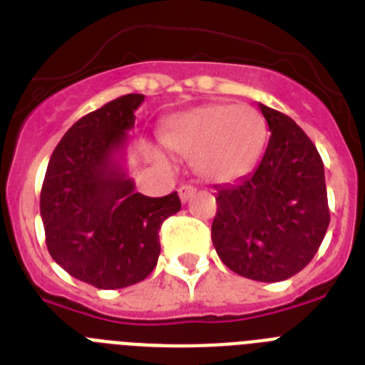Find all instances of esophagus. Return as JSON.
<instances>
[{"mask_svg": "<svg viewBox=\"0 0 365 365\" xmlns=\"http://www.w3.org/2000/svg\"><path fill=\"white\" fill-rule=\"evenodd\" d=\"M195 192H197V189L192 187V185H182L180 187V198H182V202H187L195 197Z\"/></svg>", "mask_w": 365, "mask_h": 365, "instance_id": "34e87169", "label": "esophagus"}]
</instances>
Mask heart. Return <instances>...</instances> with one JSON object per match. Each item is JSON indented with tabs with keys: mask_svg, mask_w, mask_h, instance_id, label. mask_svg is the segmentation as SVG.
<instances>
[{
	"mask_svg": "<svg viewBox=\"0 0 365 365\" xmlns=\"http://www.w3.org/2000/svg\"><path fill=\"white\" fill-rule=\"evenodd\" d=\"M265 120L249 106L197 107L168 122L163 143L192 159L197 174L207 182L228 183L249 173L265 145Z\"/></svg>",
	"mask_w": 365,
	"mask_h": 365,
	"instance_id": "heart-1",
	"label": "heart"
}]
</instances>
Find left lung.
Masks as SVG:
<instances>
[{
	"instance_id": "left-lung-1",
	"label": "left lung",
	"mask_w": 365,
	"mask_h": 365,
	"mask_svg": "<svg viewBox=\"0 0 365 365\" xmlns=\"http://www.w3.org/2000/svg\"><path fill=\"white\" fill-rule=\"evenodd\" d=\"M269 124L258 168L217 187L211 241L220 262L245 278L280 282L312 262L330 222L324 167L289 116L259 103Z\"/></svg>"
}]
</instances>
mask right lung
<instances>
[{"label": "right lung", "instance_id": "add662e5", "mask_svg": "<svg viewBox=\"0 0 365 365\" xmlns=\"http://www.w3.org/2000/svg\"><path fill=\"white\" fill-rule=\"evenodd\" d=\"M143 94H125L79 118L48 163L41 217L51 258L100 289H120L154 271L159 228L178 213V192L152 198L135 192L124 168L128 131Z\"/></svg>", "mask_w": 365, "mask_h": 365}]
</instances>
